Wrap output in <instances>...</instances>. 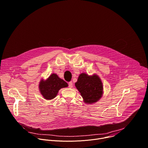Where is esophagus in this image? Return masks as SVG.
Masks as SVG:
<instances>
[{
    "label": "esophagus",
    "instance_id": "1",
    "mask_svg": "<svg viewBox=\"0 0 148 148\" xmlns=\"http://www.w3.org/2000/svg\"><path fill=\"white\" fill-rule=\"evenodd\" d=\"M68 87L70 88H72L73 87V83L72 82H70L68 84Z\"/></svg>",
    "mask_w": 148,
    "mask_h": 148
}]
</instances>
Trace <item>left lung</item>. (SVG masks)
Here are the masks:
<instances>
[{
    "instance_id": "obj_1",
    "label": "left lung",
    "mask_w": 148,
    "mask_h": 148,
    "mask_svg": "<svg viewBox=\"0 0 148 148\" xmlns=\"http://www.w3.org/2000/svg\"><path fill=\"white\" fill-rule=\"evenodd\" d=\"M75 86L87 104L97 101L103 94L102 82L96 75L89 76L86 73L80 74Z\"/></svg>"
}]
</instances>
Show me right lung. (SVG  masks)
<instances>
[{
	"mask_svg": "<svg viewBox=\"0 0 148 148\" xmlns=\"http://www.w3.org/2000/svg\"><path fill=\"white\" fill-rule=\"evenodd\" d=\"M68 86L66 82L53 73L46 81L42 80L40 82L39 88L41 95L45 99L51 100L56 97L59 90Z\"/></svg>",
	"mask_w": 148,
	"mask_h": 148,
	"instance_id": "right-lung-1",
	"label": "right lung"
}]
</instances>
